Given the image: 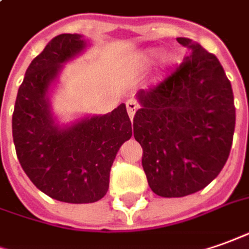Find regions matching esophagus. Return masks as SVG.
<instances>
[{
  "mask_svg": "<svg viewBox=\"0 0 249 249\" xmlns=\"http://www.w3.org/2000/svg\"><path fill=\"white\" fill-rule=\"evenodd\" d=\"M138 103L135 102L133 99H129L128 102H126V111H128V116L131 118H133V116H135V113H136V110H138Z\"/></svg>",
  "mask_w": 249,
  "mask_h": 249,
  "instance_id": "obj_1",
  "label": "esophagus"
}]
</instances>
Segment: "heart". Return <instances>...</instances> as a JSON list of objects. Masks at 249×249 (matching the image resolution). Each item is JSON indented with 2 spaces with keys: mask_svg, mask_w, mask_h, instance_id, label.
I'll return each mask as SVG.
<instances>
[{
  "mask_svg": "<svg viewBox=\"0 0 249 249\" xmlns=\"http://www.w3.org/2000/svg\"><path fill=\"white\" fill-rule=\"evenodd\" d=\"M157 55H158V50H154V49H148V50H144V52H140V53L133 55L131 60L128 61L126 69L131 71V72H136V73L146 72L147 69L150 68V65H151V62L155 60ZM176 62H177V57L174 54H166L163 57V67H165V69H170Z\"/></svg>",
  "mask_w": 249,
  "mask_h": 249,
  "instance_id": "1",
  "label": "heart"
}]
</instances>
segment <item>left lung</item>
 Returning a JSON list of instances; mask_svg holds the SVG:
<instances>
[{"mask_svg":"<svg viewBox=\"0 0 249 249\" xmlns=\"http://www.w3.org/2000/svg\"><path fill=\"white\" fill-rule=\"evenodd\" d=\"M180 67L138 92L133 136L148 185L162 197L195 194L217 177L231 153L236 109L231 84L214 54L188 38Z\"/></svg>","mask_w":249,"mask_h":249,"instance_id":"1","label":"left lung"}]
</instances>
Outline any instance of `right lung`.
<instances>
[{
	"label": "right lung",
	"mask_w": 249,
	"mask_h": 249,
	"mask_svg": "<svg viewBox=\"0 0 249 249\" xmlns=\"http://www.w3.org/2000/svg\"><path fill=\"white\" fill-rule=\"evenodd\" d=\"M87 47L79 34L50 40L27 69L18 87L12 133L18 162L43 194L65 203H94L106 195L113 160L132 136L126 107L61 126L52 113L49 89L67 61Z\"/></svg>",
	"instance_id": "right-lung-1"
}]
</instances>
